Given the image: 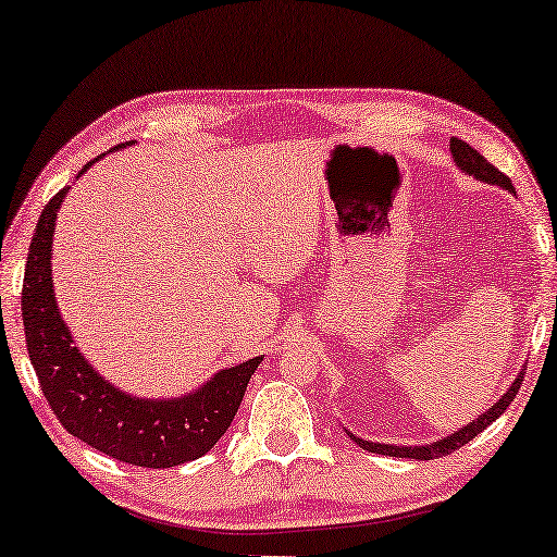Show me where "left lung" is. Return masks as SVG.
I'll use <instances>...</instances> for the list:
<instances>
[{"label":"left lung","mask_w":557,"mask_h":557,"mask_svg":"<svg viewBox=\"0 0 557 557\" xmlns=\"http://www.w3.org/2000/svg\"><path fill=\"white\" fill-rule=\"evenodd\" d=\"M451 154H454V160H457V165L463 172H469V175L484 180V182H488V185L506 187L508 193H516L513 185H510L508 175H504V172H500L496 165H491V162L484 158V154H481L479 150H473L469 143H463L459 138H451ZM521 385H523V370L518 372V377H516L513 385L508 387L506 395L500 397L498 403L488 409V412H484L479 419H473L471 424H467L459 432H454L451 436H446V440H442V442H434V444H426V446H392V444L364 442V440H358V436H355V434H350V440L358 442L362 449H368L372 454H385V457H403V459H419V461H430V459H436V457H446V454L457 451L459 446L469 444L471 440H476V434L484 432L491 422H496V419L504 414V409L510 403H513L516 395H518V389H521Z\"/></svg>","instance_id":"1"}]
</instances>
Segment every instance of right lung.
<instances>
[{"instance_id": "add662e5", "label": "right lung", "mask_w": 557, "mask_h": 557, "mask_svg": "<svg viewBox=\"0 0 557 557\" xmlns=\"http://www.w3.org/2000/svg\"><path fill=\"white\" fill-rule=\"evenodd\" d=\"M66 189L63 187L44 207L32 236L22 286L26 350L44 397L63 430L117 461L170 469L202 457L230 430L261 358L216 372L195 395L158 403L127 397L98 377L84 355L73 348L69 327L63 325L53 300L51 239Z\"/></svg>"}]
</instances>
